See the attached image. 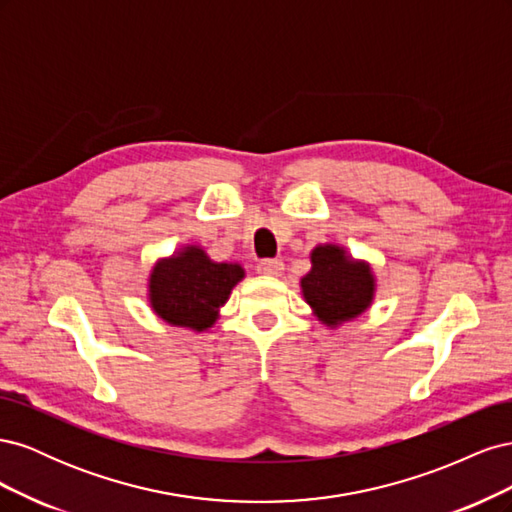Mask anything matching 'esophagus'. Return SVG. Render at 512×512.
I'll return each instance as SVG.
<instances>
[{
  "mask_svg": "<svg viewBox=\"0 0 512 512\" xmlns=\"http://www.w3.org/2000/svg\"><path fill=\"white\" fill-rule=\"evenodd\" d=\"M256 269H258V273H262V275L277 277V275L284 273V262L277 260V258H265V260L258 262Z\"/></svg>",
  "mask_w": 512,
  "mask_h": 512,
  "instance_id": "34e87169",
  "label": "esophagus"
}]
</instances>
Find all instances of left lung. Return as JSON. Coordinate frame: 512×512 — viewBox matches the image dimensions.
Segmentation results:
<instances>
[{
	"label": "left lung",
	"mask_w": 512,
	"mask_h": 512,
	"mask_svg": "<svg viewBox=\"0 0 512 512\" xmlns=\"http://www.w3.org/2000/svg\"><path fill=\"white\" fill-rule=\"evenodd\" d=\"M301 292L322 324L339 327L361 316L374 301L376 277L369 262L354 260L344 247L324 243L312 250V271L301 280Z\"/></svg>",
	"instance_id": "1"
}]
</instances>
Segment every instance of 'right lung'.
Segmentation results:
<instances>
[{
  "mask_svg": "<svg viewBox=\"0 0 512 512\" xmlns=\"http://www.w3.org/2000/svg\"><path fill=\"white\" fill-rule=\"evenodd\" d=\"M243 277L241 265L213 262L200 245H185L151 269L149 303L173 327L205 331Z\"/></svg>",
  "mask_w": 512,
  "mask_h": 512,
  "instance_id": "right-lung-1",
  "label": "right lung"
}]
</instances>
